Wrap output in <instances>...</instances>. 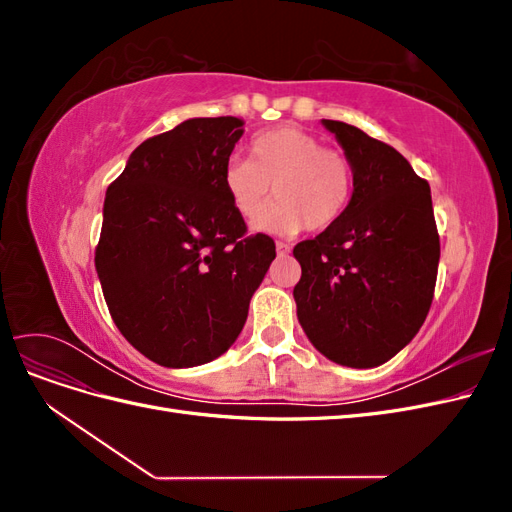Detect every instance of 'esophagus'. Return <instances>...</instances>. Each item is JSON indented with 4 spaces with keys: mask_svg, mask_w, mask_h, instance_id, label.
Listing matches in <instances>:
<instances>
[{
    "mask_svg": "<svg viewBox=\"0 0 512 512\" xmlns=\"http://www.w3.org/2000/svg\"><path fill=\"white\" fill-rule=\"evenodd\" d=\"M275 250H277V254H288L290 252V245L284 243V241H277L275 243Z\"/></svg>",
    "mask_w": 512,
    "mask_h": 512,
    "instance_id": "obj_1",
    "label": "esophagus"
}]
</instances>
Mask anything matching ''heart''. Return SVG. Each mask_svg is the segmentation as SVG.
Returning a JSON list of instances; mask_svg holds the SVG:
<instances>
[{"label": "heart", "mask_w": 512, "mask_h": 512, "mask_svg": "<svg viewBox=\"0 0 512 512\" xmlns=\"http://www.w3.org/2000/svg\"><path fill=\"white\" fill-rule=\"evenodd\" d=\"M277 196L258 228L290 235L303 226L324 230L342 220L352 198V166L339 151L324 149L316 136L297 126L258 132L250 141V160L235 158L224 170L232 207L254 220Z\"/></svg>", "instance_id": "obj_1"}]
</instances>
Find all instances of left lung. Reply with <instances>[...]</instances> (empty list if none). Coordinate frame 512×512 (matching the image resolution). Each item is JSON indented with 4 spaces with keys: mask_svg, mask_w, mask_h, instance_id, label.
I'll list each match as a JSON object with an SVG mask.
<instances>
[{
    "mask_svg": "<svg viewBox=\"0 0 512 512\" xmlns=\"http://www.w3.org/2000/svg\"><path fill=\"white\" fill-rule=\"evenodd\" d=\"M352 166L342 220L294 245L297 316L329 361L378 367L412 342L433 299L440 237L431 190L397 149L322 119Z\"/></svg>",
    "mask_w": 512,
    "mask_h": 512,
    "instance_id": "left-lung-1",
    "label": "left lung"
}]
</instances>
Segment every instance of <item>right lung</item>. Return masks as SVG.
Instances as JSON below:
<instances>
[{"mask_svg":"<svg viewBox=\"0 0 512 512\" xmlns=\"http://www.w3.org/2000/svg\"><path fill=\"white\" fill-rule=\"evenodd\" d=\"M241 134L237 117L183 121L138 145L106 190L104 299L121 335L158 365H203L235 344L275 258L224 188Z\"/></svg>","mask_w":512,"mask_h":512,"instance_id":"add662e5","label":"right lung"}]
</instances>
